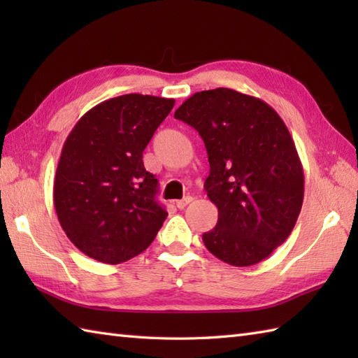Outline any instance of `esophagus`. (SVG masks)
<instances>
[{
	"label": "esophagus",
	"mask_w": 358,
	"mask_h": 358,
	"mask_svg": "<svg viewBox=\"0 0 358 358\" xmlns=\"http://www.w3.org/2000/svg\"><path fill=\"white\" fill-rule=\"evenodd\" d=\"M191 201H192V196H189V195H187V196H185L183 200H178V201L175 203V204H177V208H178V209H185V208L187 206V204L191 203Z\"/></svg>",
	"instance_id": "obj_1"
}]
</instances>
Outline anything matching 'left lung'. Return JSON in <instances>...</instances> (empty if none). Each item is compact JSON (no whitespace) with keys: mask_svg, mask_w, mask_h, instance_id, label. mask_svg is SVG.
I'll use <instances>...</instances> for the list:
<instances>
[{"mask_svg":"<svg viewBox=\"0 0 358 358\" xmlns=\"http://www.w3.org/2000/svg\"><path fill=\"white\" fill-rule=\"evenodd\" d=\"M204 141V181L218 208L203 243L220 260L252 266L291 235L305 195V175L285 121L268 103L237 90H201L175 110Z\"/></svg>","mask_w":358,"mask_h":358,"instance_id":"1","label":"left lung"}]
</instances>
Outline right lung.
<instances>
[{"mask_svg":"<svg viewBox=\"0 0 358 358\" xmlns=\"http://www.w3.org/2000/svg\"><path fill=\"white\" fill-rule=\"evenodd\" d=\"M172 98L127 94L83 115L59 157L53 204L67 237L96 262L118 264L146 250L167 212L143 150L169 115Z\"/></svg>","mask_w":358,"mask_h":358,"instance_id":"right-lung-1","label":"right lung"}]
</instances>
